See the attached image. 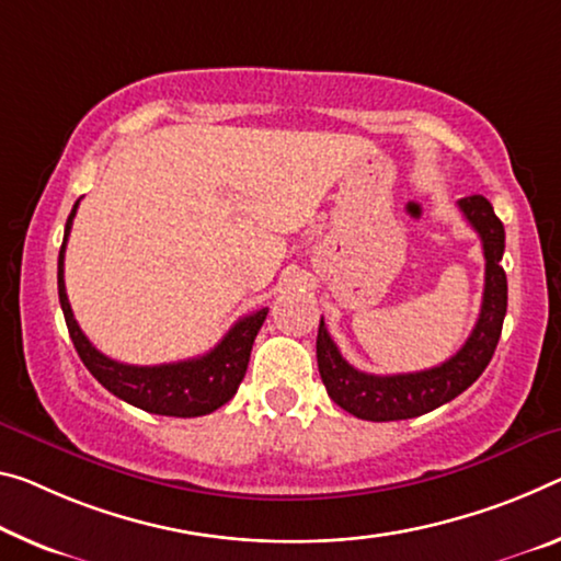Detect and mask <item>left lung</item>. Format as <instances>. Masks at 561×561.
Here are the masks:
<instances>
[{
	"label": "left lung",
	"mask_w": 561,
	"mask_h": 561,
	"mask_svg": "<svg viewBox=\"0 0 561 561\" xmlns=\"http://www.w3.org/2000/svg\"><path fill=\"white\" fill-rule=\"evenodd\" d=\"M461 215L482 239L484 249V297L479 319L465 346L442 362L439 367L409 375H367L354 369L342 357L336 344L327 332L324 317L317 334V364L327 387V394L350 412L367 422H397L412 420L451 402L467 387H472L479 375L494 357L506 314V274L502 270L504 254V225L494 215L492 204L482 194L459 199Z\"/></svg>",
	"instance_id": "1"
}]
</instances>
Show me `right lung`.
<instances>
[{
    "label": "right lung",
    "mask_w": 561,
    "mask_h": 561,
    "mask_svg": "<svg viewBox=\"0 0 561 561\" xmlns=\"http://www.w3.org/2000/svg\"><path fill=\"white\" fill-rule=\"evenodd\" d=\"M77 207L79 202L75 204L72 215L67 219L65 242H61L59 249L57 287L69 336H72L75 350L79 354V359L84 362V367L92 371V377L100 381L104 389H110L114 397H119L127 404L139 407L152 414L202 416L211 414L221 404H227L229 399L237 394L239 385H242L254 336L262 329L270 309L262 307L256 309V312L239 319V322L221 336V342L215 350L202 354L197 359L157 364V367H135V364H122L104 357V354L87 340L82 329H79L67 299L65 249L69 232H72Z\"/></svg>",
    "instance_id": "right-lung-1"
}]
</instances>
